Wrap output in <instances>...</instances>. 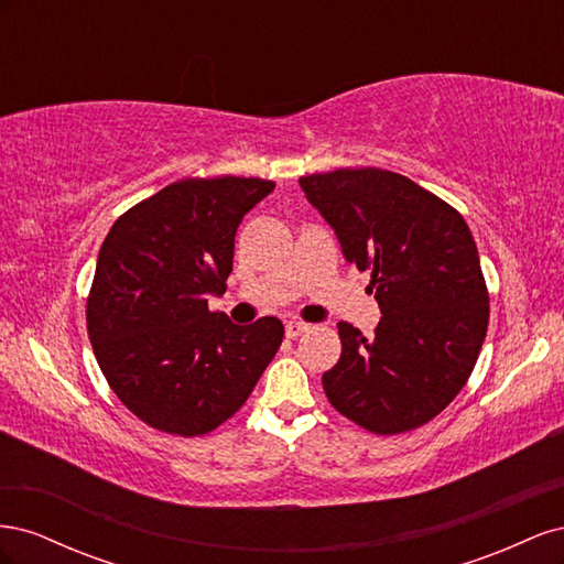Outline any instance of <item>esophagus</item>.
Wrapping results in <instances>:
<instances>
[{
  "mask_svg": "<svg viewBox=\"0 0 564 564\" xmlns=\"http://www.w3.org/2000/svg\"><path fill=\"white\" fill-rule=\"evenodd\" d=\"M311 329V324H305V322H296V319H292V322H286V327H284V334L289 336V338H296V336H301V334H305Z\"/></svg>",
  "mask_w": 564,
  "mask_h": 564,
  "instance_id": "1",
  "label": "esophagus"
}]
</instances>
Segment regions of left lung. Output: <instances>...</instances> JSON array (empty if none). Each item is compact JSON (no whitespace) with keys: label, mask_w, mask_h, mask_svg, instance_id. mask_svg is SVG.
I'll return each mask as SVG.
<instances>
[{"label":"left lung","mask_w":564,"mask_h":564,"mask_svg":"<svg viewBox=\"0 0 564 564\" xmlns=\"http://www.w3.org/2000/svg\"><path fill=\"white\" fill-rule=\"evenodd\" d=\"M344 256L369 272L381 322L373 338L338 324L324 371L332 406L373 435L421 429L466 386L489 324L480 256L452 204L377 166L301 176Z\"/></svg>","instance_id":"obj_1"}]
</instances>
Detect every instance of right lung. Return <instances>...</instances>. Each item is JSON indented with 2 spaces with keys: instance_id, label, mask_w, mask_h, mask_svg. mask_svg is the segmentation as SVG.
<instances>
[{
  "instance_id": "1",
  "label": "right lung",
  "mask_w": 564,
  "mask_h": 564,
  "mask_svg": "<svg viewBox=\"0 0 564 564\" xmlns=\"http://www.w3.org/2000/svg\"><path fill=\"white\" fill-rule=\"evenodd\" d=\"M275 183L183 178L133 204L98 251L87 332L100 371L150 429L197 437L240 409L275 357L284 327L212 313L232 272L237 226Z\"/></svg>"
}]
</instances>
